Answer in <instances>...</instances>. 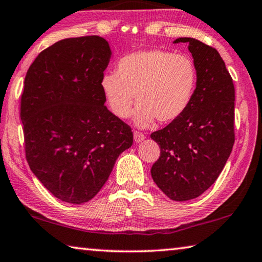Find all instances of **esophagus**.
<instances>
[{"instance_id":"1","label":"esophagus","mask_w":262,"mask_h":262,"mask_svg":"<svg viewBox=\"0 0 262 262\" xmlns=\"http://www.w3.org/2000/svg\"><path fill=\"white\" fill-rule=\"evenodd\" d=\"M146 139V136H144L142 133H140V132H135L134 133V140H135V142L136 143H140V142H142V141Z\"/></svg>"}]
</instances>
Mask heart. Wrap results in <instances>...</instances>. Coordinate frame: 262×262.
Here are the masks:
<instances>
[{
  "label": "heart",
  "instance_id": "b5f03b06",
  "mask_svg": "<svg viewBox=\"0 0 262 262\" xmlns=\"http://www.w3.org/2000/svg\"><path fill=\"white\" fill-rule=\"evenodd\" d=\"M197 69L189 56L165 50H148L122 57L116 72H107L100 87L112 113L120 119L132 114L139 102L134 121L141 128L155 119L170 122L180 118L192 100Z\"/></svg>",
  "mask_w": 262,
  "mask_h": 262
}]
</instances>
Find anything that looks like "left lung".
<instances>
[{"label":"left lung","mask_w":262,"mask_h":262,"mask_svg":"<svg viewBox=\"0 0 262 262\" xmlns=\"http://www.w3.org/2000/svg\"><path fill=\"white\" fill-rule=\"evenodd\" d=\"M188 43L197 69L192 100L180 118L150 138L161 149L151 167L156 185L176 202L197 198L221 175L234 143V86L221 55L201 40Z\"/></svg>","instance_id":"obj_1"}]
</instances>
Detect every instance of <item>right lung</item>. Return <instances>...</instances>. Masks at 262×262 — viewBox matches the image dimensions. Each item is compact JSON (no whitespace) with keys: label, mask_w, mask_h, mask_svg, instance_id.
<instances>
[{"label":"right lung","mask_w":262,"mask_h":262,"mask_svg":"<svg viewBox=\"0 0 262 262\" xmlns=\"http://www.w3.org/2000/svg\"><path fill=\"white\" fill-rule=\"evenodd\" d=\"M112 51L99 36L57 41L29 68L20 98L27 161L60 201L82 204L106 183L133 132L105 106Z\"/></svg>","instance_id":"add662e5"}]
</instances>
